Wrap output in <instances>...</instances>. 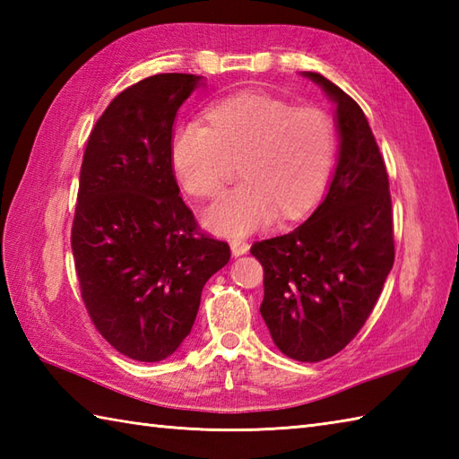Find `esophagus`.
Instances as JSON below:
<instances>
[{"label": "esophagus", "instance_id": "1", "mask_svg": "<svg viewBox=\"0 0 459 459\" xmlns=\"http://www.w3.org/2000/svg\"><path fill=\"white\" fill-rule=\"evenodd\" d=\"M248 248H250V245H248L247 240H242V238H235V240H230V250H232V255H235V256L247 255Z\"/></svg>", "mask_w": 459, "mask_h": 459}]
</instances>
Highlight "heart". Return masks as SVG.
I'll use <instances>...</instances> for the list:
<instances>
[{"label": "heart", "instance_id": "1", "mask_svg": "<svg viewBox=\"0 0 459 459\" xmlns=\"http://www.w3.org/2000/svg\"><path fill=\"white\" fill-rule=\"evenodd\" d=\"M203 124H183L169 140V165L195 199L219 195L238 160L245 179L204 211L217 235L240 237L274 212L296 219L324 195L335 160V122L319 106H298L262 91H240L209 102Z\"/></svg>", "mask_w": 459, "mask_h": 459}]
</instances>
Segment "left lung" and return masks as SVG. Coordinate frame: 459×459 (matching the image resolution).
<instances>
[{"instance_id":"8db88e82","label":"left lung","mask_w":459,"mask_h":459,"mask_svg":"<svg viewBox=\"0 0 459 459\" xmlns=\"http://www.w3.org/2000/svg\"><path fill=\"white\" fill-rule=\"evenodd\" d=\"M337 104L339 161L327 197L288 235L255 242L264 268V317L290 359L317 363L345 349L365 325L394 264L388 173L365 112L317 73H306Z\"/></svg>"}]
</instances>
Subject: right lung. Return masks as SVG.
<instances>
[{"mask_svg":"<svg viewBox=\"0 0 459 459\" xmlns=\"http://www.w3.org/2000/svg\"><path fill=\"white\" fill-rule=\"evenodd\" d=\"M199 81L163 73L128 86L96 120L81 165L71 232L81 296L99 333L143 363L178 351L203 286L230 258L199 229L169 165L175 116Z\"/></svg>","mask_w":459,"mask_h":459,"instance_id":"1","label":"right lung"}]
</instances>
